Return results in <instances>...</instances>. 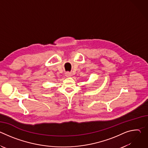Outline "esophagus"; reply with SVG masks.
<instances>
[{
    "mask_svg": "<svg viewBox=\"0 0 148 148\" xmlns=\"http://www.w3.org/2000/svg\"><path fill=\"white\" fill-rule=\"evenodd\" d=\"M66 77H70V76H71V73H69V72H67V73H66Z\"/></svg>",
    "mask_w": 148,
    "mask_h": 148,
    "instance_id": "obj_1",
    "label": "esophagus"
}]
</instances>
